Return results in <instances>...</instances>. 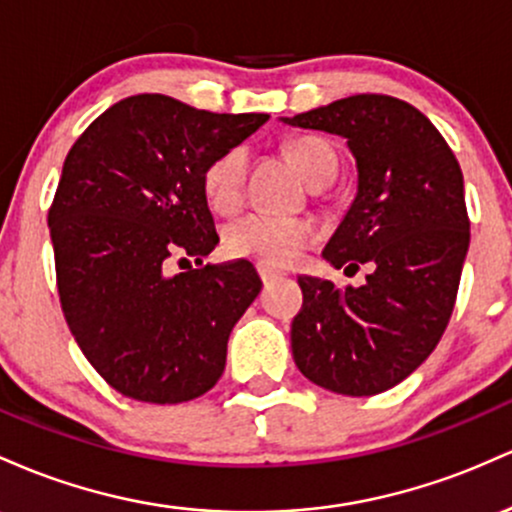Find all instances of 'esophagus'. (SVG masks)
<instances>
[{"label":"esophagus","instance_id":"esophagus-1","mask_svg":"<svg viewBox=\"0 0 512 512\" xmlns=\"http://www.w3.org/2000/svg\"><path fill=\"white\" fill-rule=\"evenodd\" d=\"M256 271H258V278L263 280V283H271V280H275V278H280V273L278 268H273V266H266V263H256Z\"/></svg>","mask_w":512,"mask_h":512}]
</instances>
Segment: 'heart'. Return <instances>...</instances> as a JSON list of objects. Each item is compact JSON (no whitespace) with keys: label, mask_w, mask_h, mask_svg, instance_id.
<instances>
[{"label":"heart","mask_w":512,"mask_h":512,"mask_svg":"<svg viewBox=\"0 0 512 512\" xmlns=\"http://www.w3.org/2000/svg\"><path fill=\"white\" fill-rule=\"evenodd\" d=\"M290 154L309 183L336 176L338 154L321 137L304 135L290 142ZM249 149L234 145L210 159L203 171V193L215 212L229 215L239 210L246 198ZM317 241V227L302 217H280L268 212H251L227 227L225 244L232 256L254 258L266 266H292Z\"/></svg>","instance_id":"1"}]
</instances>
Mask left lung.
I'll return each mask as SVG.
<instances>
[{
  "label": "left lung",
  "mask_w": 512,
  "mask_h": 512,
  "mask_svg": "<svg viewBox=\"0 0 512 512\" xmlns=\"http://www.w3.org/2000/svg\"><path fill=\"white\" fill-rule=\"evenodd\" d=\"M285 123L348 140L358 195L324 258L370 266L360 287L297 280L292 358L329 392H387L433 353L455 309L469 249L462 169L438 128L394 96L355 94Z\"/></svg>",
  "instance_id": "1"
}]
</instances>
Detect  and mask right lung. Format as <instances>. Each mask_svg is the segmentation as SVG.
I'll return each mask as SVG.
<instances>
[{
	"label": "right lung",
	"mask_w": 512,
	"mask_h": 512,
	"mask_svg": "<svg viewBox=\"0 0 512 512\" xmlns=\"http://www.w3.org/2000/svg\"><path fill=\"white\" fill-rule=\"evenodd\" d=\"M266 120L137 94L67 152L48 210L57 295L86 360L123 396L181 404L225 372L229 333L261 278L249 261L203 263L220 241L203 171ZM174 260L187 271L171 276Z\"/></svg>",
	"instance_id": "add662e5"
}]
</instances>
